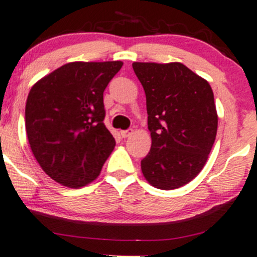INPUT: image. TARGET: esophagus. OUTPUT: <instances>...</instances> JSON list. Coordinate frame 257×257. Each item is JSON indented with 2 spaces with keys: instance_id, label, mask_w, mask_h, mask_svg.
<instances>
[{
  "instance_id": "34e87169",
  "label": "esophagus",
  "mask_w": 257,
  "mask_h": 257,
  "mask_svg": "<svg viewBox=\"0 0 257 257\" xmlns=\"http://www.w3.org/2000/svg\"><path fill=\"white\" fill-rule=\"evenodd\" d=\"M132 132H134V130L132 128H128V130H123V131H120V136L122 138H126L128 136H131Z\"/></svg>"
}]
</instances>
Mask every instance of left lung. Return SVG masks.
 <instances>
[{
    "mask_svg": "<svg viewBox=\"0 0 257 257\" xmlns=\"http://www.w3.org/2000/svg\"><path fill=\"white\" fill-rule=\"evenodd\" d=\"M147 99L152 147L141 161L155 188H180L201 171L214 146L217 113L206 80L182 63L132 64Z\"/></svg>",
    "mask_w": 257,
    "mask_h": 257,
    "instance_id": "left-lung-1",
    "label": "left lung"
}]
</instances>
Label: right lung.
Listing matches in <instances>:
<instances>
[{
	"mask_svg": "<svg viewBox=\"0 0 257 257\" xmlns=\"http://www.w3.org/2000/svg\"><path fill=\"white\" fill-rule=\"evenodd\" d=\"M122 62H74L31 87L25 128L34 157L52 180L69 188L91 183L113 152L104 125L103 92Z\"/></svg>",
	"mask_w": 257,
	"mask_h": 257,
	"instance_id": "right-lung-1",
	"label": "right lung"
}]
</instances>
